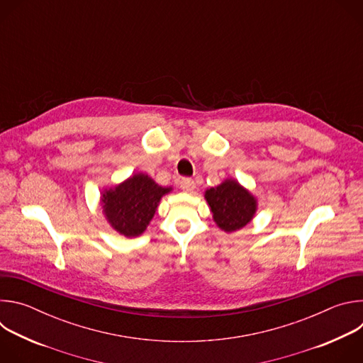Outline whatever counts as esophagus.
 <instances>
[{"label": "esophagus", "mask_w": 363, "mask_h": 363, "mask_svg": "<svg viewBox=\"0 0 363 363\" xmlns=\"http://www.w3.org/2000/svg\"><path fill=\"white\" fill-rule=\"evenodd\" d=\"M179 186H181V189H184V191H186V192H192V191L195 189V182H194V179L185 178V179H182V181L179 182Z\"/></svg>", "instance_id": "obj_1"}]
</instances>
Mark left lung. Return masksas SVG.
I'll return each mask as SVG.
<instances>
[{
  "mask_svg": "<svg viewBox=\"0 0 363 363\" xmlns=\"http://www.w3.org/2000/svg\"><path fill=\"white\" fill-rule=\"evenodd\" d=\"M216 224L225 233L245 227L257 211V199L235 179H225L216 188L205 191Z\"/></svg>",
  "mask_w": 363,
  "mask_h": 363,
  "instance_id": "obj_1",
  "label": "left lung"
}]
</instances>
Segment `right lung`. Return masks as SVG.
<instances>
[{
    "label": "right lung",
    "mask_w": 363,
    "mask_h": 363,
    "mask_svg": "<svg viewBox=\"0 0 363 363\" xmlns=\"http://www.w3.org/2000/svg\"><path fill=\"white\" fill-rule=\"evenodd\" d=\"M172 188L158 185L146 174H135L122 184L101 192V208L108 223L125 237L140 235Z\"/></svg>",
    "instance_id": "obj_1"
}]
</instances>
